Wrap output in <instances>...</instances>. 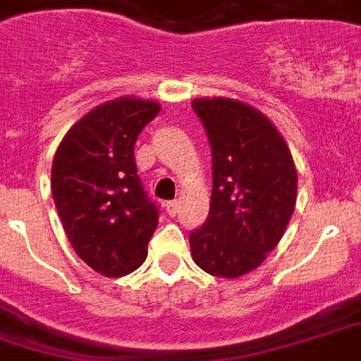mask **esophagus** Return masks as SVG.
<instances>
[{"mask_svg":"<svg viewBox=\"0 0 361 361\" xmlns=\"http://www.w3.org/2000/svg\"><path fill=\"white\" fill-rule=\"evenodd\" d=\"M164 208H166V212H169L170 216H176L178 210H180V202H178V200H170V202L164 204Z\"/></svg>","mask_w":361,"mask_h":361,"instance_id":"1","label":"esophagus"}]
</instances>
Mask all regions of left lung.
<instances>
[{"label":"left lung","instance_id":"8db88e82","mask_svg":"<svg viewBox=\"0 0 361 361\" xmlns=\"http://www.w3.org/2000/svg\"><path fill=\"white\" fill-rule=\"evenodd\" d=\"M212 149L208 219L189 235L195 263L212 276L236 279L259 267L290 224L297 172L284 137L242 102H192Z\"/></svg>","mask_w":361,"mask_h":361}]
</instances>
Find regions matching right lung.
<instances>
[{"instance_id": "1", "label": "right lung", "mask_w": 361, "mask_h": 361, "mask_svg": "<svg viewBox=\"0 0 361 361\" xmlns=\"http://www.w3.org/2000/svg\"><path fill=\"white\" fill-rule=\"evenodd\" d=\"M161 106L119 98L94 107L66 134L52 161V199L75 254L109 279L136 271L159 224L137 176L134 145Z\"/></svg>"}]
</instances>
